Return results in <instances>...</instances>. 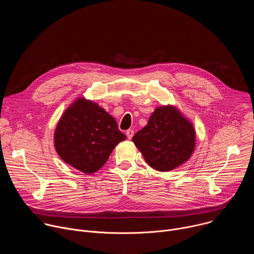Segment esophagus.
<instances>
[{"label":"esophagus","mask_w":254,"mask_h":254,"mask_svg":"<svg viewBox=\"0 0 254 254\" xmlns=\"http://www.w3.org/2000/svg\"><path fill=\"white\" fill-rule=\"evenodd\" d=\"M133 133H134V131H133L132 129H127V132H126V134H127V136L128 139H130V138L133 136Z\"/></svg>","instance_id":"obj_1"}]
</instances>
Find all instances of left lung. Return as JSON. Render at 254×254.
Returning a JSON list of instances; mask_svg holds the SVG:
<instances>
[{"mask_svg": "<svg viewBox=\"0 0 254 254\" xmlns=\"http://www.w3.org/2000/svg\"><path fill=\"white\" fill-rule=\"evenodd\" d=\"M150 167L168 172L186 163L195 151L192 123L174 105L157 107L148 125L131 138Z\"/></svg>", "mask_w": 254, "mask_h": 254, "instance_id": "1", "label": "left lung"}]
</instances>
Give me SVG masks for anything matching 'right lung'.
<instances>
[{
  "label": "right lung",
  "mask_w": 254,
  "mask_h": 254,
  "mask_svg": "<svg viewBox=\"0 0 254 254\" xmlns=\"http://www.w3.org/2000/svg\"><path fill=\"white\" fill-rule=\"evenodd\" d=\"M126 138L114 117L94 101L78 97L57 123L54 147L66 164L84 174H93Z\"/></svg>",
  "instance_id": "right-lung-1"
}]
</instances>
